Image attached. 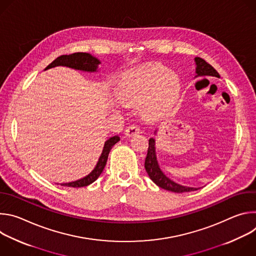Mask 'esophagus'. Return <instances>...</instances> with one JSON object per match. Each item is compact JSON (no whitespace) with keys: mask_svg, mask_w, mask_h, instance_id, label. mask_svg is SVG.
I'll use <instances>...</instances> for the list:
<instances>
[{"mask_svg":"<svg viewBox=\"0 0 256 256\" xmlns=\"http://www.w3.org/2000/svg\"><path fill=\"white\" fill-rule=\"evenodd\" d=\"M140 132V128L136 124H130V126H128L126 128V132H124L126 136H132L138 134Z\"/></svg>","mask_w":256,"mask_h":256,"instance_id":"esophagus-1","label":"esophagus"}]
</instances>
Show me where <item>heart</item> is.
I'll return each instance as SVG.
<instances>
[{
    "label": "heart",
    "instance_id": "1",
    "mask_svg": "<svg viewBox=\"0 0 256 256\" xmlns=\"http://www.w3.org/2000/svg\"><path fill=\"white\" fill-rule=\"evenodd\" d=\"M178 76L165 70L161 64H147L130 74L120 84L118 97L124 101L138 102L144 99L150 114H163L172 107L179 93Z\"/></svg>",
    "mask_w": 256,
    "mask_h": 256
}]
</instances>
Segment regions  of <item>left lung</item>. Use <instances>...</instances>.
Wrapping results in <instances>:
<instances>
[{"mask_svg":"<svg viewBox=\"0 0 256 256\" xmlns=\"http://www.w3.org/2000/svg\"><path fill=\"white\" fill-rule=\"evenodd\" d=\"M194 60L196 62L198 76H212V77L220 78L218 72L204 58L198 56L194 58ZM144 168L154 184H156L159 188L163 190H166L172 192H177V194L194 192L198 190L194 188H188V186L177 184L174 181L169 179L167 176H165V174L159 168V165L157 162V157L155 152V140L153 138L149 140V148H148L147 157H146V160H144Z\"/></svg>","mask_w":256,"mask_h":256,"instance_id":"1","label":"left lung"}]
</instances>
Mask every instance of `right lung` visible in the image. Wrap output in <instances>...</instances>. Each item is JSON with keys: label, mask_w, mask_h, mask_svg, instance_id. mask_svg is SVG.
<instances>
[{"label": "right lung", "mask_w": 256, "mask_h": 256, "mask_svg": "<svg viewBox=\"0 0 256 256\" xmlns=\"http://www.w3.org/2000/svg\"><path fill=\"white\" fill-rule=\"evenodd\" d=\"M99 64H100V62L96 58L92 56L90 54L75 52L72 54H64V56H60L56 58L52 64H50L46 68V70L56 66H68V68H76V70H81L95 72L97 70ZM118 140H120V136H114L105 142L104 148H103L102 154L98 160V163H97L96 167L94 168V170L89 175H87L86 177H84L80 180L68 182V184H62L60 186H68V188H83V186H87L93 184V182L102 173V171L106 165L109 152H110L112 148Z\"/></svg>", "instance_id": "1"}]
</instances>
